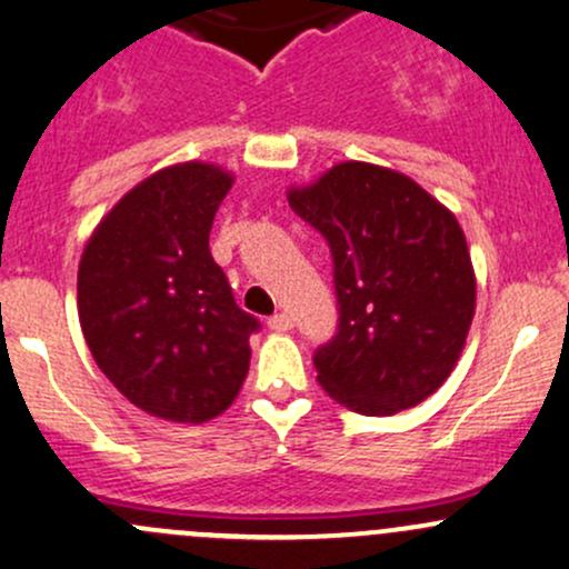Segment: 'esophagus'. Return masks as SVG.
I'll list each match as a JSON object with an SVG mask.
<instances>
[{"mask_svg": "<svg viewBox=\"0 0 569 569\" xmlns=\"http://www.w3.org/2000/svg\"><path fill=\"white\" fill-rule=\"evenodd\" d=\"M269 330H274V332H286V330H291V327H295V319H291L289 313H274V316H269Z\"/></svg>", "mask_w": 569, "mask_h": 569, "instance_id": "1", "label": "esophagus"}]
</instances>
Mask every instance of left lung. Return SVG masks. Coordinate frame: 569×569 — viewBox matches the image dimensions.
<instances>
[{
    "instance_id": "left-lung-1",
    "label": "left lung",
    "mask_w": 569,
    "mask_h": 569,
    "mask_svg": "<svg viewBox=\"0 0 569 569\" xmlns=\"http://www.w3.org/2000/svg\"><path fill=\"white\" fill-rule=\"evenodd\" d=\"M289 204L327 239L338 332L313 355L330 398L368 417L422 403L456 368L475 269L456 214L415 179L340 163Z\"/></svg>"
}]
</instances>
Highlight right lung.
I'll list each match as a JSON object with an SVG mask.
<instances>
[{"mask_svg": "<svg viewBox=\"0 0 569 569\" xmlns=\"http://www.w3.org/2000/svg\"><path fill=\"white\" fill-rule=\"evenodd\" d=\"M231 188L218 166L179 163L136 184L100 220L79 264V319L98 368L130 403L207 422L248 376L256 316L209 253Z\"/></svg>", "mask_w": 569, "mask_h": 569, "instance_id": "1", "label": "right lung"}]
</instances>
